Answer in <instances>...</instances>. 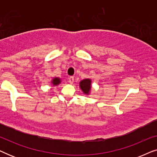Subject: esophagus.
<instances>
[{
	"instance_id": "esophagus-1",
	"label": "esophagus",
	"mask_w": 157,
	"mask_h": 157,
	"mask_svg": "<svg viewBox=\"0 0 157 157\" xmlns=\"http://www.w3.org/2000/svg\"><path fill=\"white\" fill-rule=\"evenodd\" d=\"M68 82H69L71 84H72V83H74V78L73 76H71L68 78Z\"/></svg>"
}]
</instances>
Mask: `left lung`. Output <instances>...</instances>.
<instances>
[{"label": "left lung", "instance_id": "1", "mask_svg": "<svg viewBox=\"0 0 157 157\" xmlns=\"http://www.w3.org/2000/svg\"><path fill=\"white\" fill-rule=\"evenodd\" d=\"M79 87L86 95H90L91 91V79L85 78L83 79L79 83Z\"/></svg>", "mask_w": 157, "mask_h": 157}]
</instances>
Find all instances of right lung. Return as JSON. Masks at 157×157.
Wrapping results in <instances>:
<instances>
[{"mask_svg": "<svg viewBox=\"0 0 157 157\" xmlns=\"http://www.w3.org/2000/svg\"><path fill=\"white\" fill-rule=\"evenodd\" d=\"M61 82V79L59 78V77H55V78H53L52 80H51V84L53 86H56L59 85Z\"/></svg>", "mask_w": 157, "mask_h": 157, "instance_id": "add662e5", "label": "right lung"}]
</instances>
